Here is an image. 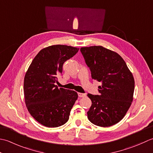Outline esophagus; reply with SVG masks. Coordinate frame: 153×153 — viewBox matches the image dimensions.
Returning a JSON list of instances; mask_svg holds the SVG:
<instances>
[{"mask_svg": "<svg viewBox=\"0 0 153 153\" xmlns=\"http://www.w3.org/2000/svg\"><path fill=\"white\" fill-rule=\"evenodd\" d=\"M78 95H79V97H80V98H84L86 96V94H84V93H80V92L78 93Z\"/></svg>", "mask_w": 153, "mask_h": 153, "instance_id": "esophagus-1", "label": "esophagus"}]
</instances>
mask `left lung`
<instances>
[{
	"mask_svg": "<svg viewBox=\"0 0 153 153\" xmlns=\"http://www.w3.org/2000/svg\"><path fill=\"white\" fill-rule=\"evenodd\" d=\"M92 79L102 82L100 95L88 94L92 105L87 112L90 122L110 127L123 119L133 99L135 80L121 56L102 46L81 48Z\"/></svg>",
	"mask_w": 153,
	"mask_h": 153,
	"instance_id": "8db88e82",
	"label": "left lung"
}]
</instances>
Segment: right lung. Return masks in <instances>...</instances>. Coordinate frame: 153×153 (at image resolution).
Here are the masks:
<instances>
[{
  "mask_svg": "<svg viewBox=\"0 0 153 153\" xmlns=\"http://www.w3.org/2000/svg\"><path fill=\"white\" fill-rule=\"evenodd\" d=\"M79 50L64 45L43 48L25 74V103L31 116L43 126L57 127L68 120L78 94L74 90L59 88L55 83L58 74L63 72V63Z\"/></svg>",
  "mask_w": 153,
  "mask_h": 153,
  "instance_id": "obj_1",
  "label": "right lung"
}]
</instances>
